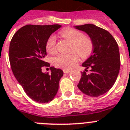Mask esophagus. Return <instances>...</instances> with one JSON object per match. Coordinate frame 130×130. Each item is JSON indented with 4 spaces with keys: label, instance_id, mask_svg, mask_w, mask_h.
I'll list each match as a JSON object with an SVG mask.
<instances>
[{
    "label": "esophagus",
    "instance_id": "obj_1",
    "mask_svg": "<svg viewBox=\"0 0 130 130\" xmlns=\"http://www.w3.org/2000/svg\"><path fill=\"white\" fill-rule=\"evenodd\" d=\"M63 71H64V73H65V74H68V73L70 72V70L64 69L63 70Z\"/></svg>",
    "mask_w": 130,
    "mask_h": 130
}]
</instances>
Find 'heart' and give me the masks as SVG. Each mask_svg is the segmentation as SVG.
I'll use <instances>...</instances> for the list:
<instances>
[{
	"mask_svg": "<svg viewBox=\"0 0 130 130\" xmlns=\"http://www.w3.org/2000/svg\"><path fill=\"white\" fill-rule=\"evenodd\" d=\"M60 34L62 37L70 42V50L73 52L67 54H58L54 57L52 62L54 66L64 69H71L75 66L79 59L78 53L81 57L86 58L92 52L93 49L92 39L90 36L83 34L80 30L72 28H66L61 31ZM46 50L50 54H53L56 52V38L53 35H51L47 40Z\"/></svg>",
	"mask_w": 130,
	"mask_h": 130,
	"instance_id": "1",
	"label": "heart"
}]
</instances>
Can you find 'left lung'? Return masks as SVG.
<instances>
[{"instance_id": "1", "label": "left lung", "mask_w": 130, "mask_h": 130, "mask_svg": "<svg viewBox=\"0 0 130 130\" xmlns=\"http://www.w3.org/2000/svg\"><path fill=\"white\" fill-rule=\"evenodd\" d=\"M85 32L93 42L92 55L82 64L85 71L78 88L89 96L98 97L109 91L113 86L120 68L118 45L109 32L92 24L76 26ZM90 68L91 73L86 72Z\"/></svg>"}]
</instances>
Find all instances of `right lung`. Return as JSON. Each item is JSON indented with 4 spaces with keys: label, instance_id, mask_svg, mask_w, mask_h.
I'll return each instance as SVG.
<instances>
[{
    "label": "right lung",
    "instance_id": "right-lung-1",
    "mask_svg": "<svg viewBox=\"0 0 130 130\" xmlns=\"http://www.w3.org/2000/svg\"><path fill=\"white\" fill-rule=\"evenodd\" d=\"M61 26L28 24L14 34L10 43L8 54L12 72L26 94L36 102H51L58 90L62 70L51 66V74H48L42 72V68L50 66L44 61L47 40Z\"/></svg>",
    "mask_w": 130,
    "mask_h": 130
}]
</instances>
